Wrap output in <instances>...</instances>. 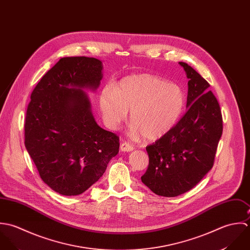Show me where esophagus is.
<instances>
[{
	"label": "esophagus",
	"mask_w": 250,
	"mask_h": 250,
	"mask_svg": "<svg viewBox=\"0 0 250 250\" xmlns=\"http://www.w3.org/2000/svg\"><path fill=\"white\" fill-rule=\"evenodd\" d=\"M134 150V147L129 144V143H126V142H123L121 144V150L123 151H131V150Z\"/></svg>",
	"instance_id": "obj_1"
}]
</instances>
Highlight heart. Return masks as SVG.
Returning a JSON list of instances; mask_svg holds the SVG:
<instances>
[{
    "label": "heart",
    "mask_w": 250,
    "mask_h": 250,
    "mask_svg": "<svg viewBox=\"0 0 250 250\" xmlns=\"http://www.w3.org/2000/svg\"><path fill=\"white\" fill-rule=\"evenodd\" d=\"M99 103L103 121L110 129H118L130 111L133 132H140L147 140H156L180 120L186 95L178 85L144 73L123 78L114 86V92L104 88Z\"/></svg>",
    "instance_id": "heart-1"
}]
</instances>
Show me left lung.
Returning a JSON list of instances; mask_svg holds the SVG:
<instances>
[{
  "label": "left lung",
  "instance_id": "8db88e82",
  "mask_svg": "<svg viewBox=\"0 0 250 250\" xmlns=\"http://www.w3.org/2000/svg\"><path fill=\"white\" fill-rule=\"evenodd\" d=\"M188 81L187 113L164 136L147 146L149 166L141 177L150 190L175 197L193 188L212 168L222 135L219 103L209 84L186 62Z\"/></svg>",
  "mask_w": 250,
  "mask_h": 250
}]
</instances>
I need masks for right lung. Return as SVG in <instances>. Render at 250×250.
<instances>
[{"instance_id": "right-lung-1", "label": "right lung", "mask_w": 250, "mask_h": 250, "mask_svg": "<svg viewBox=\"0 0 250 250\" xmlns=\"http://www.w3.org/2000/svg\"><path fill=\"white\" fill-rule=\"evenodd\" d=\"M101 79L100 60L65 57L42 76L31 95L25 146L42 180L62 195L86 191L119 152V136L96 123L82 90H97Z\"/></svg>"}]
</instances>
